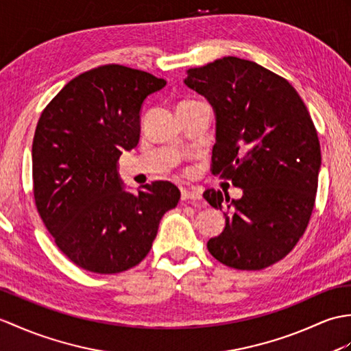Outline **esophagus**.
I'll use <instances>...</instances> for the list:
<instances>
[{
  "label": "esophagus",
  "instance_id": "esophagus-1",
  "mask_svg": "<svg viewBox=\"0 0 351 351\" xmlns=\"http://www.w3.org/2000/svg\"><path fill=\"white\" fill-rule=\"evenodd\" d=\"M181 199L182 200H200L202 199V194L197 190L182 189L181 190Z\"/></svg>",
  "mask_w": 351,
  "mask_h": 351
}]
</instances>
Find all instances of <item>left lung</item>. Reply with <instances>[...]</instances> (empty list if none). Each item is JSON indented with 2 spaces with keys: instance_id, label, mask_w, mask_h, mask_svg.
I'll return each mask as SVG.
<instances>
[{
  "instance_id": "left-lung-1",
  "label": "left lung",
  "mask_w": 351,
  "mask_h": 351,
  "mask_svg": "<svg viewBox=\"0 0 351 351\" xmlns=\"http://www.w3.org/2000/svg\"><path fill=\"white\" fill-rule=\"evenodd\" d=\"M185 84L215 110L210 170L243 190L238 200L203 193L210 206L230 210L209 252L241 271L280 262L304 236L319 185L320 142L305 103L289 80L236 56L189 69Z\"/></svg>"
}]
</instances>
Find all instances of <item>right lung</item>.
<instances>
[{"instance_id": "right-lung-1", "label": "right lung", "mask_w": 351, "mask_h": 351, "mask_svg": "<svg viewBox=\"0 0 351 351\" xmlns=\"http://www.w3.org/2000/svg\"><path fill=\"white\" fill-rule=\"evenodd\" d=\"M165 79L119 64L71 79L37 122L32 191L38 215L65 256L94 274H119L148 254L161 217L181 193L169 181L122 190L117 162L137 146L141 108Z\"/></svg>"}]
</instances>
